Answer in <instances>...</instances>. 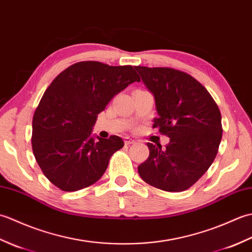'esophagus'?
Here are the masks:
<instances>
[{
  "mask_svg": "<svg viewBox=\"0 0 252 252\" xmlns=\"http://www.w3.org/2000/svg\"><path fill=\"white\" fill-rule=\"evenodd\" d=\"M134 143H135V141L133 140V138H131L129 136L125 137V144H126V145H131V144H134Z\"/></svg>",
  "mask_w": 252,
  "mask_h": 252,
  "instance_id": "1",
  "label": "esophagus"
}]
</instances>
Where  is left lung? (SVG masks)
<instances>
[{
    "mask_svg": "<svg viewBox=\"0 0 252 252\" xmlns=\"http://www.w3.org/2000/svg\"><path fill=\"white\" fill-rule=\"evenodd\" d=\"M154 96V127L170 138L165 148L147 143L149 157L138 165L147 184L182 191L195 184L215 160L222 138L221 112L205 87L172 68L136 66Z\"/></svg>",
    "mask_w": 252,
    "mask_h": 252,
    "instance_id": "obj_1",
    "label": "left lung"
}]
</instances>
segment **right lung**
<instances>
[{"instance_id": "add662e5", "label": "right lung", "mask_w": 252, "mask_h": 252, "mask_svg": "<svg viewBox=\"0 0 252 252\" xmlns=\"http://www.w3.org/2000/svg\"><path fill=\"white\" fill-rule=\"evenodd\" d=\"M140 82L132 66L81 62L53 80L32 120V151L53 184L76 191L97 182L125 145L119 136L92 134L97 115L122 90Z\"/></svg>"}]
</instances>
